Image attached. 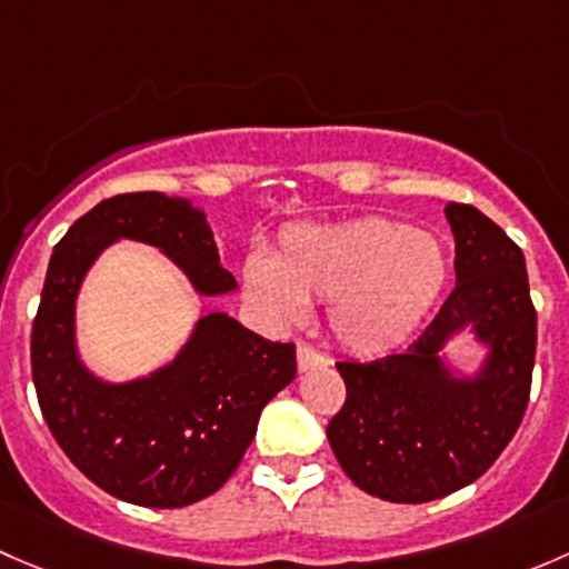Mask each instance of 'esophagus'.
<instances>
[{
    "mask_svg": "<svg viewBox=\"0 0 569 569\" xmlns=\"http://www.w3.org/2000/svg\"><path fill=\"white\" fill-rule=\"evenodd\" d=\"M298 359V370L301 372H309V370H318V367H326L328 359L323 353H318V350H312L309 345H301L296 353Z\"/></svg>",
    "mask_w": 569,
    "mask_h": 569,
    "instance_id": "esophagus-1",
    "label": "esophagus"
}]
</instances>
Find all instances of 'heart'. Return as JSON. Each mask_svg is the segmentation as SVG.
Instances as JSON below:
<instances>
[{
  "mask_svg": "<svg viewBox=\"0 0 569 569\" xmlns=\"http://www.w3.org/2000/svg\"><path fill=\"white\" fill-rule=\"evenodd\" d=\"M447 251L432 232L391 219L303 227L279 260L246 262L251 301L279 323H296L309 301L331 303L328 323L342 348L389 353L419 328L447 282Z\"/></svg>",
  "mask_w": 569,
  "mask_h": 569,
  "instance_id": "1",
  "label": "heart"
}]
</instances>
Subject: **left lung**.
<instances>
[{"mask_svg":"<svg viewBox=\"0 0 569 569\" xmlns=\"http://www.w3.org/2000/svg\"><path fill=\"white\" fill-rule=\"evenodd\" d=\"M443 213L458 284L441 312L400 353L337 365L348 397L328 443L353 485L383 501L425 503L471 485L529 406L537 312L523 251L473 204L449 202ZM462 327L489 348L477 376H455L440 359Z\"/></svg>","mask_w":569,"mask_h":569,"instance_id":"left-lung-1","label":"left lung"}]
</instances>
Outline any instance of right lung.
Here are the masks:
<instances>
[{"label": "right lung", "mask_w": 569, "mask_h": 569, "mask_svg": "<svg viewBox=\"0 0 569 569\" xmlns=\"http://www.w3.org/2000/svg\"><path fill=\"white\" fill-rule=\"evenodd\" d=\"M120 238L161 249L199 296L238 287L189 199L158 191L103 199L51 254L32 323L34 391L51 436L90 482L139 507H189L241 466L262 408L296 378V345L208 312L167 367L128 383L101 380L76 350V296Z\"/></svg>", "instance_id": "right-lung-1"}]
</instances>
